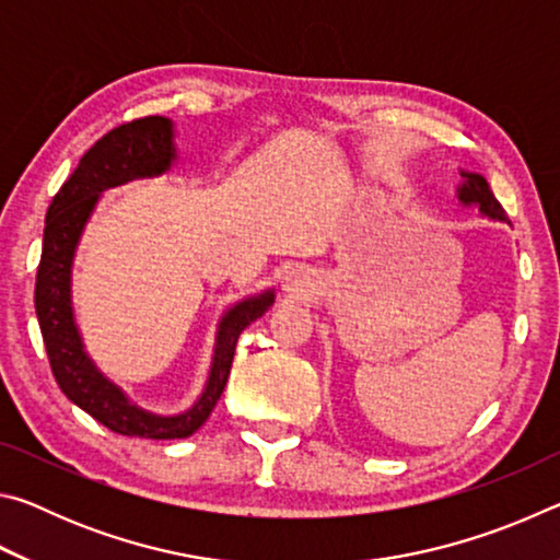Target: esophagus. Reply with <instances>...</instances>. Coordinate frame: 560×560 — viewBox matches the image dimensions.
<instances>
[{
	"label": "esophagus",
	"mask_w": 560,
	"mask_h": 560,
	"mask_svg": "<svg viewBox=\"0 0 560 560\" xmlns=\"http://www.w3.org/2000/svg\"><path fill=\"white\" fill-rule=\"evenodd\" d=\"M316 289V281H314V273L306 271L303 267H293L287 273H283V281H281V291L289 293L293 299H306L308 293H314Z\"/></svg>",
	"instance_id": "34e87169"
}]
</instances>
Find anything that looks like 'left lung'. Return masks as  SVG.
Returning <instances> with one entry per match:
<instances>
[{
  "instance_id": "left-lung-1",
  "label": "left lung",
  "mask_w": 560,
  "mask_h": 560,
  "mask_svg": "<svg viewBox=\"0 0 560 560\" xmlns=\"http://www.w3.org/2000/svg\"><path fill=\"white\" fill-rule=\"evenodd\" d=\"M459 185H457V202L462 207H471V210H479L481 217H487L491 222H504L509 224L506 212L501 210V205L497 202L494 192L487 183L485 175L471 173V170H459Z\"/></svg>"
}]
</instances>
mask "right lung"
<instances>
[{"mask_svg": "<svg viewBox=\"0 0 560 560\" xmlns=\"http://www.w3.org/2000/svg\"><path fill=\"white\" fill-rule=\"evenodd\" d=\"M177 163L173 120L148 116L126 122L103 136L81 158L79 167L56 192L46 212L34 306L54 377L73 405L126 438L183 440L200 430L224 390L242 330L267 314L277 299L273 289H264L224 308L217 320L212 363L205 387L200 397L183 412L160 415L148 410L130 400L128 393L93 363L73 311V261L81 236L106 189L128 185L132 179L160 177Z\"/></svg>", "mask_w": 560, "mask_h": 560, "instance_id": "add662e5", "label": "right lung"}]
</instances>
